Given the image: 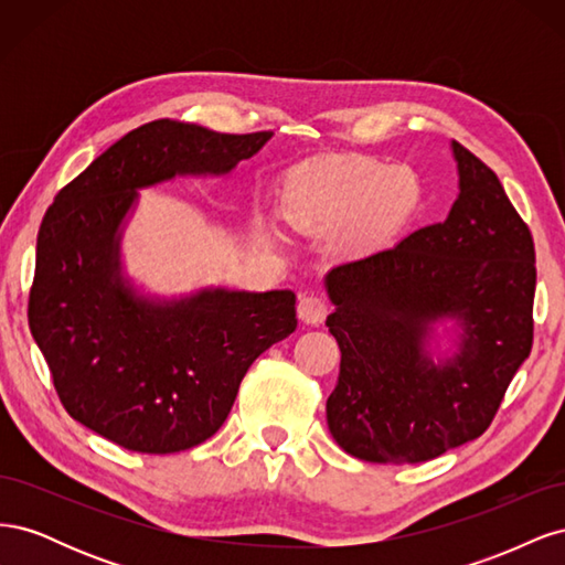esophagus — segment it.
Masks as SVG:
<instances>
[{"label":"esophagus","instance_id":"34e87169","mask_svg":"<svg viewBox=\"0 0 565 565\" xmlns=\"http://www.w3.org/2000/svg\"><path fill=\"white\" fill-rule=\"evenodd\" d=\"M299 318L306 322V324H318L322 322V318L328 316V303H324L320 297L316 295H306L299 299Z\"/></svg>","mask_w":565,"mask_h":565}]
</instances>
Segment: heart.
<instances>
[{"instance_id":"obj_1","label":"heart","mask_w":565,"mask_h":565,"mask_svg":"<svg viewBox=\"0 0 565 565\" xmlns=\"http://www.w3.org/2000/svg\"><path fill=\"white\" fill-rule=\"evenodd\" d=\"M422 185L407 169L367 156H334L306 169L295 218L303 226L351 224L355 247H374L415 214Z\"/></svg>"}]
</instances>
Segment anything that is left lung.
Instances as JSON below:
<instances>
[{"mask_svg":"<svg viewBox=\"0 0 565 565\" xmlns=\"http://www.w3.org/2000/svg\"><path fill=\"white\" fill-rule=\"evenodd\" d=\"M459 195L440 224L324 276L341 351L328 426L341 450L417 465L481 436L533 349L535 245L500 179L452 141ZM440 321L456 351L440 362Z\"/></svg>","mask_w":565,"mask_h":565,"instance_id":"obj_1","label":"left lung"}]
</instances>
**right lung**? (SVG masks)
<instances>
[{
	"instance_id": "right-lung-1",
	"label": "right lung",
	"mask_w": 565,
	"mask_h": 565,
	"mask_svg": "<svg viewBox=\"0 0 565 565\" xmlns=\"http://www.w3.org/2000/svg\"><path fill=\"white\" fill-rule=\"evenodd\" d=\"M270 136L156 119L113 143L46 210L30 332L67 415L98 436L146 455L200 446L226 422L249 365L297 330L289 289L146 297L119 262L141 188L224 177Z\"/></svg>"
}]
</instances>
